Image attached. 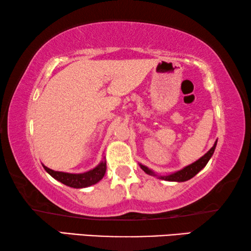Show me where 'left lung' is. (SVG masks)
<instances>
[{
	"label": "left lung",
	"instance_id": "8db88e82",
	"mask_svg": "<svg viewBox=\"0 0 251 251\" xmlns=\"http://www.w3.org/2000/svg\"><path fill=\"white\" fill-rule=\"evenodd\" d=\"M216 145H217V141L215 142L214 146H212L210 150L206 152L205 155L201 157V158H199L198 160L195 161V163L188 165V166H186L185 168L180 169V171H178V172L174 173V174H171V175L158 176V178H160V179H164V180H168V181H186V180L190 179V178H193L195 175H197V174L201 172L203 167L206 166L207 163L210 159V157L212 156V154H214ZM139 166H141L143 171L145 172L146 174H148V175L157 176L156 174L152 171H151V169L148 167L144 166V165H142V164H139Z\"/></svg>",
	"mask_w": 251,
	"mask_h": 251
}]
</instances>
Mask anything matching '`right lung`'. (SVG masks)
Here are the masks:
<instances>
[{"mask_svg":"<svg viewBox=\"0 0 251 251\" xmlns=\"http://www.w3.org/2000/svg\"><path fill=\"white\" fill-rule=\"evenodd\" d=\"M43 167L50 176L55 179L61 181L62 184L66 186L73 187V188H85V187L95 185L101 178L104 177L106 172V160H101L95 168L92 171L82 174H70L64 172H56L53 169H50L43 165Z\"/></svg>","mask_w":251,"mask_h":251,"instance_id":"add662e5","label":"right lung"}]
</instances>
